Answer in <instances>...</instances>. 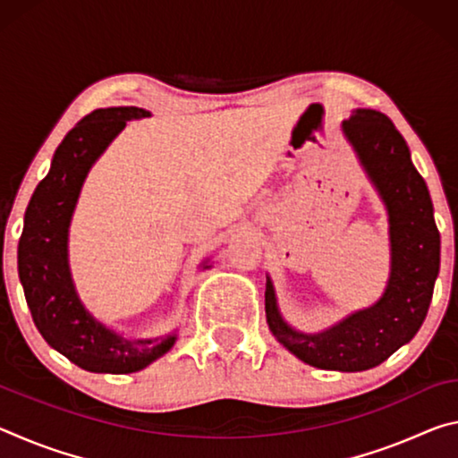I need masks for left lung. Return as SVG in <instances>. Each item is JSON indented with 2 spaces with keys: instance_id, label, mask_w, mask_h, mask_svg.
<instances>
[{
  "instance_id": "obj_1",
  "label": "left lung",
  "mask_w": 458,
  "mask_h": 458,
  "mask_svg": "<svg viewBox=\"0 0 458 458\" xmlns=\"http://www.w3.org/2000/svg\"><path fill=\"white\" fill-rule=\"evenodd\" d=\"M341 131L387 212L386 289L374 305L327 329L305 333L283 317L267 275L265 311L268 329L294 358L319 369L363 371L386 361L420 329L440 268V234L428 188L394 123L379 111L355 108Z\"/></svg>"
}]
</instances>
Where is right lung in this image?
<instances>
[{
  "label": "right lung",
  "instance_id": "add662e5",
  "mask_svg": "<svg viewBox=\"0 0 458 458\" xmlns=\"http://www.w3.org/2000/svg\"><path fill=\"white\" fill-rule=\"evenodd\" d=\"M151 117L139 106L97 108L62 139L48 175L38 183L18 244V275L34 325L52 350L95 374H133L167 353L177 329L165 335L129 339L106 327L76 291L68 234L90 167L129 121ZM199 268H212L210 259Z\"/></svg>",
  "mask_w": 458,
  "mask_h": 458
}]
</instances>
